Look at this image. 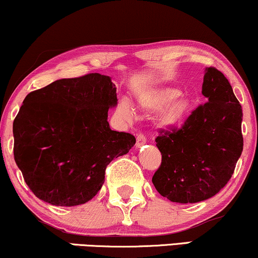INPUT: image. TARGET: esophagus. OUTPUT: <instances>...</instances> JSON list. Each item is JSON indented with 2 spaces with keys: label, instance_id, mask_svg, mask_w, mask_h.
<instances>
[{
  "label": "esophagus",
  "instance_id": "34e87169",
  "mask_svg": "<svg viewBox=\"0 0 258 258\" xmlns=\"http://www.w3.org/2000/svg\"><path fill=\"white\" fill-rule=\"evenodd\" d=\"M146 143H147L146 136H144L143 134H139V135H137V140H136V147L140 148V147H142L143 144H146Z\"/></svg>",
  "mask_w": 258,
  "mask_h": 258
}]
</instances>
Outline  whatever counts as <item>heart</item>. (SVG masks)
<instances>
[{"label":"heart","mask_w":258,"mask_h":258,"mask_svg":"<svg viewBox=\"0 0 258 258\" xmlns=\"http://www.w3.org/2000/svg\"><path fill=\"white\" fill-rule=\"evenodd\" d=\"M181 94L178 88L161 87L143 97L141 104L147 110H163L160 122L163 126L170 128L184 121L191 108V100L188 96H181ZM118 111L125 117L132 116V108L125 101L119 102Z\"/></svg>","instance_id":"obj_1"}]
</instances>
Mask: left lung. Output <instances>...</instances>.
I'll return each mask as SVG.
<instances>
[{
  "mask_svg": "<svg viewBox=\"0 0 258 258\" xmlns=\"http://www.w3.org/2000/svg\"><path fill=\"white\" fill-rule=\"evenodd\" d=\"M197 107L181 129L161 130L156 146L162 163L155 188L176 203H197L216 195L234 174L243 150L242 107L223 74L206 68Z\"/></svg>",
  "mask_w": 258,
  "mask_h": 258,
  "instance_id": "obj_1",
  "label": "left lung"
}]
</instances>
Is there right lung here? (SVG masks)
Segmentation results:
<instances>
[{
    "mask_svg": "<svg viewBox=\"0 0 258 258\" xmlns=\"http://www.w3.org/2000/svg\"><path fill=\"white\" fill-rule=\"evenodd\" d=\"M116 104L115 84L97 73L27 95L13 123L14 158L35 196L74 207L96 195L107 165L136 142L110 129L108 110Z\"/></svg>",
    "mask_w": 258,
    "mask_h": 258,
    "instance_id": "1",
    "label": "right lung"
}]
</instances>
